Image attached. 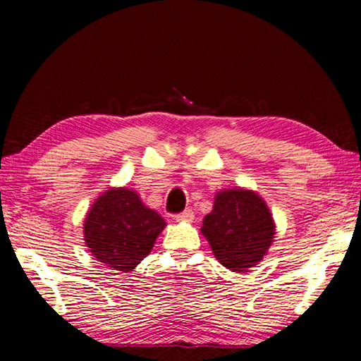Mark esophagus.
<instances>
[{
	"label": "esophagus",
	"instance_id": "34e87169",
	"mask_svg": "<svg viewBox=\"0 0 361 361\" xmlns=\"http://www.w3.org/2000/svg\"><path fill=\"white\" fill-rule=\"evenodd\" d=\"M176 221H185V223H191L194 219V213L192 210H185L183 213H178V215L175 216Z\"/></svg>",
	"mask_w": 361,
	"mask_h": 361
}]
</instances>
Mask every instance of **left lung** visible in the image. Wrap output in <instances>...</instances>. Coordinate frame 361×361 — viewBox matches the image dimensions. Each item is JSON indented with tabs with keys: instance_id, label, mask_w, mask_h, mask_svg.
<instances>
[{
	"instance_id": "obj_1",
	"label": "left lung",
	"mask_w": 361,
	"mask_h": 361,
	"mask_svg": "<svg viewBox=\"0 0 361 361\" xmlns=\"http://www.w3.org/2000/svg\"><path fill=\"white\" fill-rule=\"evenodd\" d=\"M200 232L226 269L243 274L266 256L276 235V223L258 192L231 188L216 192Z\"/></svg>"
}]
</instances>
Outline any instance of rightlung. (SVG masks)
Returning a JSON list of instances; mask_svg holds the SVG:
<instances>
[{
  "instance_id": "right-lung-1",
  "label": "right lung",
  "mask_w": 361,
  "mask_h": 361,
  "mask_svg": "<svg viewBox=\"0 0 361 361\" xmlns=\"http://www.w3.org/2000/svg\"><path fill=\"white\" fill-rule=\"evenodd\" d=\"M167 223L129 188H109L84 219L87 252L108 269L130 272L151 253Z\"/></svg>"
}]
</instances>
